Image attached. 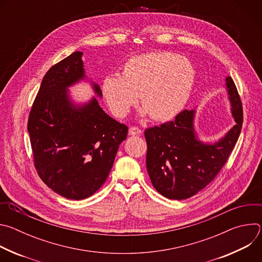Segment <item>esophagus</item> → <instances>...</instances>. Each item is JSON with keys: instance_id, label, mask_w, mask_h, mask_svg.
Returning <instances> with one entry per match:
<instances>
[{"instance_id": "34e87169", "label": "esophagus", "mask_w": 262, "mask_h": 262, "mask_svg": "<svg viewBox=\"0 0 262 262\" xmlns=\"http://www.w3.org/2000/svg\"><path fill=\"white\" fill-rule=\"evenodd\" d=\"M141 133H142V130H141L139 127H137V126H133V127H130L129 130H128V134H129L130 136H137V135H140Z\"/></svg>"}]
</instances>
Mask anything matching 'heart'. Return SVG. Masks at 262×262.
Masks as SVG:
<instances>
[{
    "instance_id": "heart-1",
    "label": "heart",
    "mask_w": 262,
    "mask_h": 262,
    "mask_svg": "<svg viewBox=\"0 0 262 262\" xmlns=\"http://www.w3.org/2000/svg\"><path fill=\"white\" fill-rule=\"evenodd\" d=\"M195 78L190 60L168 52L151 53L128 59L121 77H105L101 92L116 117H125L139 95L144 112L156 121H166L188 102Z\"/></svg>"
}]
</instances>
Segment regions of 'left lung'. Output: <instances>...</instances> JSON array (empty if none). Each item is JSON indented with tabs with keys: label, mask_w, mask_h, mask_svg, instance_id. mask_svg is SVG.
I'll use <instances>...</instances> for the list:
<instances>
[{
	"label": "left lung",
	"mask_w": 262,
	"mask_h": 262,
	"mask_svg": "<svg viewBox=\"0 0 262 262\" xmlns=\"http://www.w3.org/2000/svg\"><path fill=\"white\" fill-rule=\"evenodd\" d=\"M236 124L213 145L199 140L193 128V110H183L172 121L145 130L146 167L156 190L169 199L190 198L211 182L226 164L238 140L243 104L231 77L226 79Z\"/></svg>",
	"instance_id": "8db88e82"
}]
</instances>
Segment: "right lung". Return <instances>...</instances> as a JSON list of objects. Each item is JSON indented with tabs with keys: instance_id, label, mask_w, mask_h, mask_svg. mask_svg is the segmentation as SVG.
I'll use <instances>...</instances> for the list:
<instances>
[{
	"instance_id": "1",
	"label": "right lung",
	"mask_w": 262,
	"mask_h": 262,
	"mask_svg": "<svg viewBox=\"0 0 262 262\" xmlns=\"http://www.w3.org/2000/svg\"><path fill=\"white\" fill-rule=\"evenodd\" d=\"M82 53L53 65L32 104L28 132L41 180L73 200L92 196L104 183L128 127L104 113L96 98L76 107L66 88L84 78ZM95 92L100 96L98 85Z\"/></svg>"
}]
</instances>
